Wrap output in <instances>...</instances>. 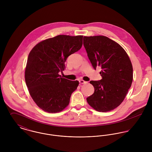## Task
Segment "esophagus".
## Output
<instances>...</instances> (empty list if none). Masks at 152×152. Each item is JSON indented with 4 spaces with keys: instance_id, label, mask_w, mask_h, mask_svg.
Wrapping results in <instances>:
<instances>
[{
    "instance_id": "esophagus-1",
    "label": "esophagus",
    "mask_w": 152,
    "mask_h": 152,
    "mask_svg": "<svg viewBox=\"0 0 152 152\" xmlns=\"http://www.w3.org/2000/svg\"><path fill=\"white\" fill-rule=\"evenodd\" d=\"M79 83H80V84H86L87 82L84 81V80H81L79 81Z\"/></svg>"
}]
</instances>
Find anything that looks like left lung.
Masks as SVG:
<instances>
[{
  "instance_id": "1",
  "label": "left lung",
  "mask_w": 152,
  "mask_h": 152,
  "mask_svg": "<svg viewBox=\"0 0 152 152\" xmlns=\"http://www.w3.org/2000/svg\"><path fill=\"white\" fill-rule=\"evenodd\" d=\"M84 46L94 68L101 67L99 81H91L94 94L87 98L88 104L98 112L117 108L124 100L133 81V67L125 50L104 36L84 37Z\"/></svg>"
}]
</instances>
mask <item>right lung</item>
Returning <instances> with one entry per match:
<instances>
[{
	"label": "right lung",
	"mask_w": 152,
	"mask_h": 152,
	"mask_svg": "<svg viewBox=\"0 0 152 152\" xmlns=\"http://www.w3.org/2000/svg\"><path fill=\"white\" fill-rule=\"evenodd\" d=\"M83 36L58 35L36 44L30 52L25 69L28 92L37 105L48 113L62 111L68 105L79 82L61 77L69 56L83 45Z\"/></svg>",
	"instance_id": "1"
}]
</instances>
